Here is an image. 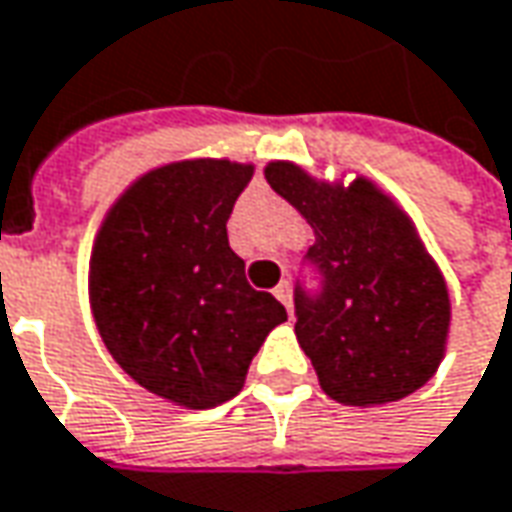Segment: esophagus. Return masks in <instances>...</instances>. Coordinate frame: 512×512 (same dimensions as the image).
<instances>
[{
  "label": "esophagus",
  "mask_w": 512,
  "mask_h": 512,
  "mask_svg": "<svg viewBox=\"0 0 512 512\" xmlns=\"http://www.w3.org/2000/svg\"><path fill=\"white\" fill-rule=\"evenodd\" d=\"M273 296L282 302V305L287 307V316L293 319V302H290V287H287V282H282V285H276V290H273Z\"/></svg>",
  "instance_id": "34e87169"
}]
</instances>
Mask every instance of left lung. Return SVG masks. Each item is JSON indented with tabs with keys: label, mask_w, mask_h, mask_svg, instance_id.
Instances as JSON below:
<instances>
[{
	"label": "left lung",
	"mask_w": 512,
	"mask_h": 512,
	"mask_svg": "<svg viewBox=\"0 0 512 512\" xmlns=\"http://www.w3.org/2000/svg\"><path fill=\"white\" fill-rule=\"evenodd\" d=\"M265 179L316 233L307 259L325 285L296 290V339L322 390L350 407L416 393L444 359L450 293L410 216L367 176L344 185L270 162Z\"/></svg>",
	"instance_id": "1"
}]
</instances>
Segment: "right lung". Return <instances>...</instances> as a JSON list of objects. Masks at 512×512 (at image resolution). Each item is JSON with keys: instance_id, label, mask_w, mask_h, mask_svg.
Segmentation results:
<instances>
[{"instance_id": "obj_1", "label": "right lung", "mask_w": 512, "mask_h": 512, "mask_svg": "<svg viewBox=\"0 0 512 512\" xmlns=\"http://www.w3.org/2000/svg\"><path fill=\"white\" fill-rule=\"evenodd\" d=\"M253 165L185 159L142 173L93 239L88 293L99 336L148 393L207 410L245 387L250 359L287 322L253 290L227 219Z\"/></svg>"}]
</instances>
